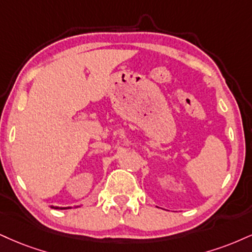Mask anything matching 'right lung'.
Segmentation results:
<instances>
[{"instance_id":"obj_1","label":"right lung","mask_w":252,"mask_h":252,"mask_svg":"<svg viewBox=\"0 0 252 252\" xmlns=\"http://www.w3.org/2000/svg\"><path fill=\"white\" fill-rule=\"evenodd\" d=\"M78 207H82V205H77V207H74V208H78ZM51 209H56V210H66V209H71V207H54V205H50Z\"/></svg>"}]
</instances>
